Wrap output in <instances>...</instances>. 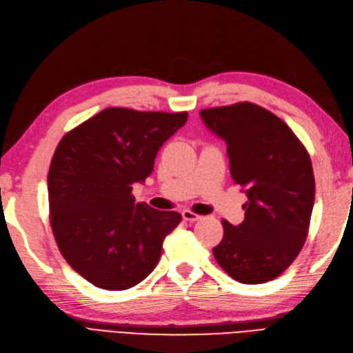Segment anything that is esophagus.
Segmentation results:
<instances>
[{"label":"esophagus","mask_w":353,"mask_h":353,"mask_svg":"<svg viewBox=\"0 0 353 353\" xmlns=\"http://www.w3.org/2000/svg\"><path fill=\"white\" fill-rule=\"evenodd\" d=\"M181 216H183L185 221H189V223H194V221H198L201 218V215L192 212L190 210H183V211H181Z\"/></svg>","instance_id":"esophagus-1"}]
</instances>
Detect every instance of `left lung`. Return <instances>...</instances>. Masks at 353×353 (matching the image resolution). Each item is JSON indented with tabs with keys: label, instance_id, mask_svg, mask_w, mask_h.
<instances>
[{
	"label": "left lung",
	"instance_id": "8db88e82",
	"mask_svg": "<svg viewBox=\"0 0 353 353\" xmlns=\"http://www.w3.org/2000/svg\"><path fill=\"white\" fill-rule=\"evenodd\" d=\"M201 116L225 141L231 177L249 198L240 225L223 219L215 260L241 283L275 279L292 265L308 234L316 194L308 151L276 114L250 101L203 109Z\"/></svg>",
	"mask_w": 353,
	"mask_h": 353
}]
</instances>
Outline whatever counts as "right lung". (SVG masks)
I'll list each match as a JSON object with an SVG mask.
<instances>
[{
  "mask_svg": "<svg viewBox=\"0 0 353 353\" xmlns=\"http://www.w3.org/2000/svg\"><path fill=\"white\" fill-rule=\"evenodd\" d=\"M188 112L108 108L59 141L48 173L49 221L68 265L97 288L122 291L154 270L163 241L181 221L176 211L135 203L163 143Z\"/></svg>",
  "mask_w": 353,
  "mask_h": 353,
  "instance_id": "1",
  "label": "right lung"
}]
</instances>
